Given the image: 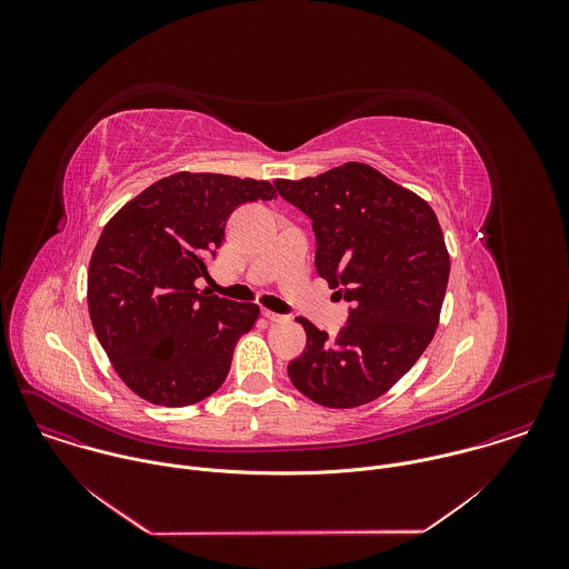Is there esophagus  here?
Masks as SVG:
<instances>
[{
	"label": "esophagus",
	"instance_id": "obj_1",
	"mask_svg": "<svg viewBox=\"0 0 569 569\" xmlns=\"http://www.w3.org/2000/svg\"><path fill=\"white\" fill-rule=\"evenodd\" d=\"M262 318L264 320H269V322H282L284 320V316H280V313H273V311H262Z\"/></svg>",
	"mask_w": 569,
	"mask_h": 569
}]
</instances>
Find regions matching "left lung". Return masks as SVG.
Masks as SVG:
<instances>
[{
  "label": "left lung",
  "instance_id": "8db88e82",
  "mask_svg": "<svg viewBox=\"0 0 569 569\" xmlns=\"http://www.w3.org/2000/svg\"><path fill=\"white\" fill-rule=\"evenodd\" d=\"M273 183L313 221L316 269L352 305L335 337L298 318L307 348L289 363V379L320 406L370 403L436 332L451 267L440 223L427 201L368 163Z\"/></svg>",
  "mask_w": 569,
  "mask_h": 569
}]
</instances>
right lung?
<instances>
[{"mask_svg":"<svg viewBox=\"0 0 569 569\" xmlns=\"http://www.w3.org/2000/svg\"><path fill=\"white\" fill-rule=\"evenodd\" d=\"M258 199H276V188L174 172L104 226L87 273L89 318L120 379L149 403L192 406L226 381L258 307L206 296L194 282L208 276L230 214Z\"/></svg>","mask_w":569,"mask_h":569,"instance_id":"add662e5","label":"right lung"}]
</instances>
